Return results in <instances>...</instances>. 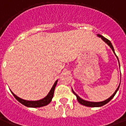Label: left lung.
<instances>
[{"instance_id":"8db88e82","label":"left lung","mask_w":126,"mask_h":126,"mask_svg":"<svg viewBox=\"0 0 126 126\" xmlns=\"http://www.w3.org/2000/svg\"><path fill=\"white\" fill-rule=\"evenodd\" d=\"M97 37H101V39H102L104 42H105V43H106L107 44L109 45V46H110V48L112 49V50L113 51V52H114V54H115V56L117 57V55H116V54L115 53V50H114V48H113V46H112V44H111V42L109 41V39H107L106 38H105L104 37H103L102 35H99V34H97ZM117 59H118V58H117ZM118 61H119V59H118ZM119 67H120V65H119ZM119 86H120V84H119V87H117V89H116V91H115V93L112 94L111 96L109 98H108L107 100H104V101H102V102H89V101H87V100H83V99H82V98H80V97L78 96L77 94H76L75 92L73 91V89H72V92H73V94H75L76 96V97H77V100H78V102L80 103V104H81L82 105H84V106H89V107H100V106H104V105H105L106 104H107L108 102H109L110 100H112V98H113V97L115 96V95L116 94V93L117 92V91H118L119 88Z\"/></svg>"}]
</instances>
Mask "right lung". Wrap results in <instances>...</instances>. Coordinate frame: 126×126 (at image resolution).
<instances>
[{"label": "right lung", "instance_id": "right-lung-1", "mask_svg": "<svg viewBox=\"0 0 126 126\" xmlns=\"http://www.w3.org/2000/svg\"><path fill=\"white\" fill-rule=\"evenodd\" d=\"M57 82H58V80L55 81V82L54 83L52 87V89H51L50 91V92L48 93V95L45 97H44L43 99H42V100H36V101H30V100H23V99L20 98L19 97H17L16 95H15L12 91H11V93L14 95V96L15 97V98H16L19 102H20L22 104H23L24 106H27V107H31V108L42 107V106L48 105V104H50L51 101H52V99L53 95H54V89H55V87H56V86H57Z\"/></svg>", "mask_w": 126, "mask_h": 126}]
</instances>
